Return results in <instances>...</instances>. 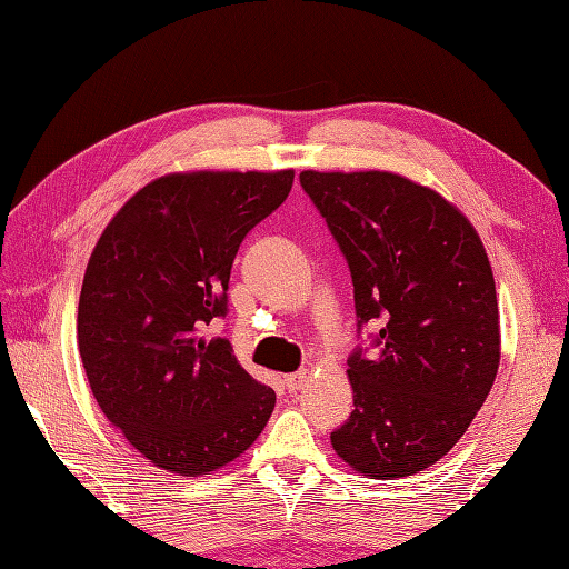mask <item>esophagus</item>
Returning <instances> with one entry per match:
<instances>
[{
  "mask_svg": "<svg viewBox=\"0 0 569 569\" xmlns=\"http://www.w3.org/2000/svg\"><path fill=\"white\" fill-rule=\"evenodd\" d=\"M306 379H308V371L303 369V371L288 373V377H283V383H286V389H288V391H291V393H296L298 389H303V383H306Z\"/></svg>",
  "mask_w": 569,
  "mask_h": 569,
  "instance_id": "obj_1",
  "label": "esophagus"
}]
</instances>
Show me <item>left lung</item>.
Instances as JSON below:
<instances>
[{
  "instance_id": "1",
  "label": "left lung",
  "mask_w": 569,
  "mask_h": 569,
  "mask_svg": "<svg viewBox=\"0 0 569 569\" xmlns=\"http://www.w3.org/2000/svg\"><path fill=\"white\" fill-rule=\"evenodd\" d=\"M300 186L340 244L359 330L347 359L355 410L330 440L371 479L418 475L462 438L497 379V286L485 244L440 192L389 171H303Z\"/></svg>"
}]
</instances>
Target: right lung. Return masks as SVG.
<instances>
[{
  "label": "right lung",
  "instance_id": "obj_1",
  "mask_svg": "<svg viewBox=\"0 0 569 569\" xmlns=\"http://www.w3.org/2000/svg\"><path fill=\"white\" fill-rule=\"evenodd\" d=\"M291 186V168L161 176L92 251L78 306L82 367L107 420L156 467L208 475L234 462L273 413V389L204 330L227 316L239 244Z\"/></svg>",
  "mask_w": 569,
  "mask_h": 569
}]
</instances>
